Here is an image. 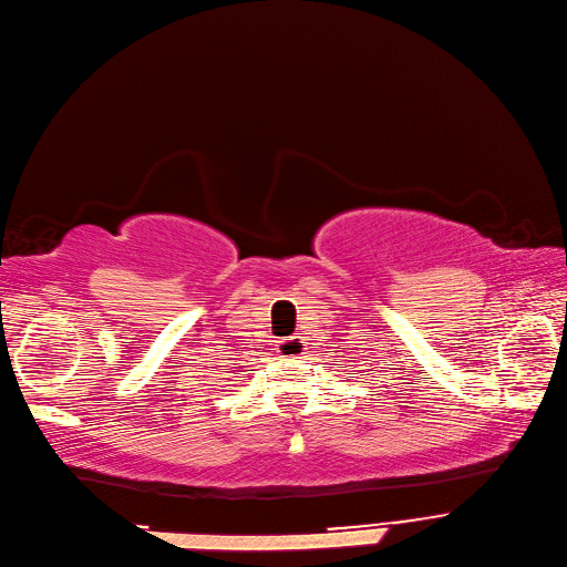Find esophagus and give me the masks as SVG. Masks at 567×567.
<instances>
[{
  "label": "esophagus",
  "instance_id": "obj_1",
  "mask_svg": "<svg viewBox=\"0 0 567 567\" xmlns=\"http://www.w3.org/2000/svg\"><path fill=\"white\" fill-rule=\"evenodd\" d=\"M278 352L287 359H299L303 354V340L299 336H292V338H282L278 342Z\"/></svg>",
  "mask_w": 567,
  "mask_h": 567
}]
</instances>
